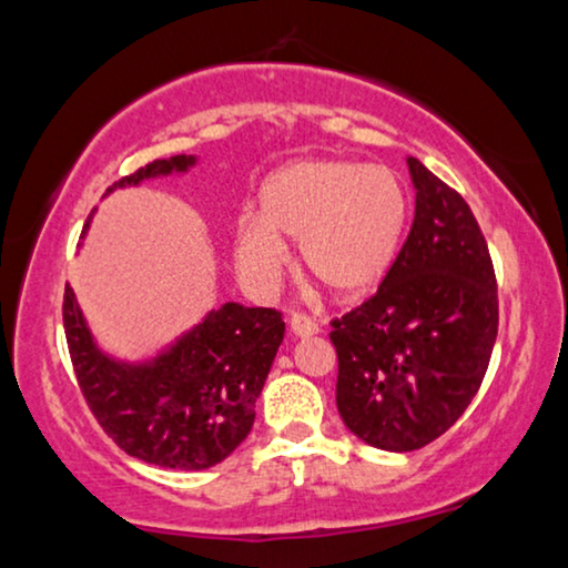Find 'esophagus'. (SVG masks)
Listing matches in <instances>:
<instances>
[{
    "label": "esophagus",
    "instance_id": "esophagus-1",
    "mask_svg": "<svg viewBox=\"0 0 568 568\" xmlns=\"http://www.w3.org/2000/svg\"><path fill=\"white\" fill-rule=\"evenodd\" d=\"M291 332L295 334V337H311V334L318 332V324L314 322V318H308L303 314H293L291 316Z\"/></svg>",
    "mask_w": 568,
    "mask_h": 568
}]
</instances>
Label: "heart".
Instances as JSON below:
<instances>
[{
	"label": "heart",
	"instance_id": "obj_1",
	"mask_svg": "<svg viewBox=\"0 0 568 568\" xmlns=\"http://www.w3.org/2000/svg\"><path fill=\"white\" fill-rule=\"evenodd\" d=\"M409 221V193L386 166L298 159L270 174L260 215L234 226V265L246 285L281 281L287 246L301 242L303 267L339 301L365 298L394 265Z\"/></svg>",
	"mask_w": 568,
	"mask_h": 568
}]
</instances>
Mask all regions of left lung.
<instances>
[{
  "label": "left lung",
  "instance_id": "obj_1",
  "mask_svg": "<svg viewBox=\"0 0 568 568\" xmlns=\"http://www.w3.org/2000/svg\"><path fill=\"white\" fill-rule=\"evenodd\" d=\"M409 236L375 295L332 322L337 409L378 450H419L481 386L499 326L489 246L468 203L409 156Z\"/></svg>",
  "mask_w": 568,
  "mask_h": 568
}]
</instances>
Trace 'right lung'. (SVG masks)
I'll return each instance as SVG.
<instances>
[{"label": "right lung", "mask_w": 568, "mask_h": 568, "mask_svg": "<svg viewBox=\"0 0 568 568\" xmlns=\"http://www.w3.org/2000/svg\"><path fill=\"white\" fill-rule=\"evenodd\" d=\"M195 162L187 154L156 159L118 180L105 195L143 180L185 174ZM63 329L79 388L118 447L159 468L203 470L229 458L250 435L254 402L283 342L285 322L275 308L223 303L154 357L128 363L94 342L67 285Z\"/></svg>", "instance_id": "right-lung-1"}]
</instances>
